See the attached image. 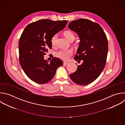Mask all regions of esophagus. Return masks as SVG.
I'll use <instances>...</instances> for the list:
<instances>
[{"label": "esophagus", "mask_w": 125, "mask_h": 125, "mask_svg": "<svg viewBox=\"0 0 125 125\" xmlns=\"http://www.w3.org/2000/svg\"><path fill=\"white\" fill-rule=\"evenodd\" d=\"M68 63H69L68 62H63V65H67Z\"/></svg>", "instance_id": "obj_1"}]
</instances>
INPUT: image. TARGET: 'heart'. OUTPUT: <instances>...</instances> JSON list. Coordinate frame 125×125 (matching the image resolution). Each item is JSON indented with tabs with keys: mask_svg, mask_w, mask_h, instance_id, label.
I'll list each match as a JSON object with an SVG mask.
<instances>
[{
	"mask_svg": "<svg viewBox=\"0 0 125 125\" xmlns=\"http://www.w3.org/2000/svg\"><path fill=\"white\" fill-rule=\"evenodd\" d=\"M64 35L65 37L67 38V39L70 41V42H73L75 39V36L74 34L69 31H66L64 33ZM58 37L57 34H55L51 38V44L53 45H54L56 43V42ZM73 55V51L71 49L69 50H60L56 53V56L60 58V59L67 61Z\"/></svg>",
	"mask_w": 125,
	"mask_h": 125,
	"instance_id": "1",
	"label": "heart"
}]
</instances>
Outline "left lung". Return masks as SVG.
I'll return each mask as SVG.
<instances>
[{"label":"left lung","instance_id":"obj_1","mask_svg":"<svg viewBox=\"0 0 125 125\" xmlns=\"http://www.w3.org/2000/svg\"><path fill=\"white\" fill-rule=\"evenodd\" d=\"M68 27L80 39L74 60L83 61L69 77L77 84H88L100 76L105 65L108 53L106 35L99 24L86 19L72 21L69 23Z\"/></svg>","mask_w":125,"mask_h":125}]
</instances>
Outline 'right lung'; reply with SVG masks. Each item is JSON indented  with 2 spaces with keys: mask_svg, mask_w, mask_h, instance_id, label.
I'll return each mask as SVG.
<instances>
[{
  "mask_svg": "<svg viewBox=\"0 0 125 125\" xmlns=\"http://www.w3.org/2000/svg\"><path fill=\"white\" fill-rule=\"evenodd\" d=\"M67 21L41 20L28 24L19 43L20 64L28 77L34 82L44 84L50 81L62 61L53 58L49 62L44 55L52 48V37L63 29Z\"/></svg>",
  "mask_w": 125,
  "mask_h": 125,
  "instance_id": "add662e5",
  "label": "right lung"
}]
</instances>
